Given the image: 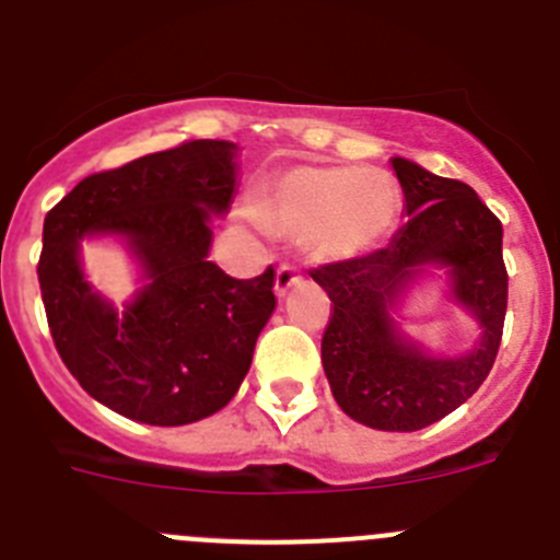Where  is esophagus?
<instances>
[{
	"mask_svg": "<svg viewBox=\"0 0 560 560\" xmlns=\"http://www.w3.org/2000/svg\"><path fill=\"white\" fill-rule=\"evenodd\" d=\"M298 279H301V276H298L295 265H290V262L279 265V270H276V284H273L276 295H284L292 284H298Z\"/></svg>",
	"mask_w": 560,
	"mask_h": 560,
	"instance_id": "1",
	"label": "esophagus"
}]
</instances>
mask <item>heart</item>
<instances>
[{"label": "heart", "instance_id": "1", "mask_svg": "<svg viewBox=\"0 0 560 560\" xmlns=\"http://www.w3.org/2000/svg\"><path fill=\"white\" fill-rule=\"evenodd\" d=\"M398 185L375 168H292L270 185L259 212L320 256H351L389 234Z\"/></svg>", "mask_w": 560, "mask_h": 560}]
</instances>
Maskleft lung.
<instances>
[{
	"label": "left lung",
	"instance_id": "1",
	"mask_svg": "<svg viewBox=\"0 0 560 560\" xmlns=\"http://www.w3.org/2000/svg\"><path fill=\"white\" fill-rule=\"evenodd\" d=\"M392 171L404 187V226L384 248L310 276L331 298L320 351L339 409L378 431H420L472 398L498 359L509 306L503 223L464 182L404 156L392 160ZM431 261L452 268L454 294L485 328L479 348L462 360L425 358L388 317L399 287Z\"/></svg>",
	"mask_w": 560,
	"mask_h": 560
}]
</instances>
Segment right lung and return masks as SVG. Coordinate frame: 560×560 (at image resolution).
<instances>
[{"instance_id":"right-lung-1","label":"right lung","mask_w":560,"mask_h":560,"mask_svg":"<svg viewBox=\"0 0 560 560\" xmlns=\"http://www.w3.org/2000/svg\"><path fill=\"white\" fill-rule=\"evenodd\" d=\"M234 182V143L185 140L85 176L46 212L38 281L57 353L91 398L129 420H203L248 373L276 306L273 265L232 279L207 259L209 218L229 207ZM104 231L124 233L150 276L124 316L79 268V240Z\"/></svg>"}]
</instances>
